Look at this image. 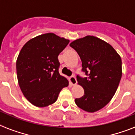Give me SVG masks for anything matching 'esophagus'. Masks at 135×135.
I'll list each match as a JSON object with an SVG mask.
<instances>
[{
  "label": "esophagus",
  "instance_id": "esophagus-1",
  "mask_svg": "<svg viewBox=\"0 0 135 135\" xmlns=\"http://www.w3.org/2000/svg\"><path fill=\"white\" fill-rule=\"evenodd\" d=\"M69 82H70V84L71 85H75L77 83V80H76V78H75L74 76H71L70 78H69Z\"/></svg>",
  "mask_w": 135,
  "mask_h": 135
}]
</instances>
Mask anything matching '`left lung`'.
Listing matches in <instances>:
<instances>
[{"mask_svg":"<svg viewBox=\"0 0 135 135\" xmlns=\"http://www.w3.org/2000/svg\"><path fill=\"white\" fill-rule=\"evenodd\" d=\"M82 61V71L87 77L77 75L84 95L75 103L83 110L95 112L109 103L122 77V60L109 44L93 36L77 39L70 45Z\"/></svg>","mask_w":135,"mask_h":135,"instance_id":"obj_1","label":"left lung"}]
</instances>
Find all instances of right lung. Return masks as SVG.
Returning a JSON list of instances; mask_svg holds the SVG:
<instances>
[{"label":"right lung","mask_w":135,"mask_h":135,"mask_svg":"<svg viewBox=\"0 0 135 135\" xmlns=\"http://www.w3.org/2000/svg\"><path fill=\"white\" fill-rule=\"evenodd\" d=\"M70 40L47 33L27 41L16 62L19 85L24 97L36 107H46L57 101L68 80L59 73L58 55Z\"/></svg>","instance_id":"add662e5"}]
</instances>
